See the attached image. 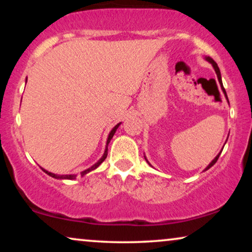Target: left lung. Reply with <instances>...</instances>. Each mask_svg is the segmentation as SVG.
Wrapping results in <instances>:
<instances>
[{"mask_svg":"<svg viewBox=\"0 0 252 252\" xmlns=\"http://www.w3.org/2000/svg\"><path fill=\"white\" fill-rule=\"evenodd\" d=\"M206 61H209V62H210V63H211V64L213 65V67H215V71H216V73H217V77H218V80H219V82H220V86H221L222 91H223V93H225V95H226V91H225V88H223V86H222V81H221V74H220V70H219L218 65H217V63H216V62H215V61H213L211 57H206ZM226 98H227V99H228V97H227V95H226ZM220 154H221V153H220ZM220 154L218 155V156H217V157L215 158V159H213V160L211 161V163H210V165H209V166L205 168V171H206V170H209V168H210V167H212V166H213V165H215V164L217 163V160H218V158H219V156H220Z\"/></svg>","mask_w":252,"mask_h":252,"instance_id":"left-lung-1","label":"left lung"}]
</instances>
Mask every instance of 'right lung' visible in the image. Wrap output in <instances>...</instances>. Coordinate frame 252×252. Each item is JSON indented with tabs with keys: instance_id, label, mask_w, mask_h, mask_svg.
Wrapping results in <instances>:
<instances>
[{
	"instance_id": "right-lung-1",
	"label": "right lung",
	"mask_w": 252,
	"mask_h": 252,
	"mask_svg": "<svg viewBox=\"0 0 252 252\" xmlns=\"http://www.w3.org/2000/svg\"><path fill=\"white\" fill-rule=\"evenodd\" d=\"M26 80H27V79H26ZM119 125H120V124H118V125H116V126L113 127V128H112L111 132H110V134H109V137H108V141H106V144H109L110 141H111L112 136L115 135L116 130H117V128H118V127H119ZM106 156H108V147H106V149H105V151H104V155H103V157L101 158V159H99V160L97 161V163H96L95 165H93V166H92L91 168H87V170L82 171V172H81V175H85V174L89 173V172H91V171L95 170V168L97 167L99 164H101V163H103V161H104V159L106 158ZM42 170H43V168H42ZM43 171L46 172V173H47L48 175H50V177L56 178V179H68V180H73V179H75V175H72V174H70V175H56V174H54V173H50V172H48V171H46V170H43Z\"/></svg>"
}]
</instances>
